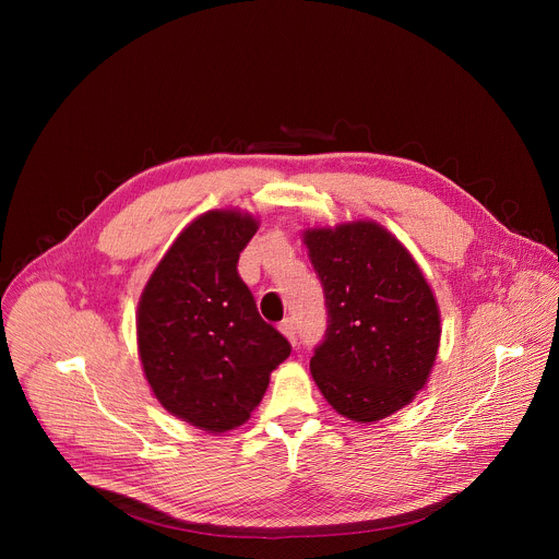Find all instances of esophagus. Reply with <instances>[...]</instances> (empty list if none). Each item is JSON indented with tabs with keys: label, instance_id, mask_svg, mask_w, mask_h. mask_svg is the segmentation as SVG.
<instances>
[{
	"label": "esophagus",
	"instance_id": "obj_1",
	"mask_svg": "<svg viewBox=\"0 0 559 559\" xmlns=\"http://www.w3.org/2000/svg\"><path fill=\"white\" fill-rule=\"evenodd\" d=\"M283 334H285V338L292 343V345H296L298 343V336H296V323L292 321V318H285V321L281 323V328H278Z\"/></svg>",
	"mask_w": 559,
	"mask_h": 559
}]
</instances>
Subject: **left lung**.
<instances>
[{"mask_svg":"<svg viewBox=\"0 0 559 559\" xmlns=\"http://www.w3.org/2000/svg\"><path fill=\"white\" fill-rule=\"evenodd\" d=\"M328 332L311 376L345 418L376 423L409 405L440 345L438 302L412 254L371 221L305 231Z\"/></svg>","mask_w":559,"mask_h":559,"instance_id":"8db88e82","label":"left lung"}]
</instances>
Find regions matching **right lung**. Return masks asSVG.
I'll use <instances>...</instances> for the list:
<instances>
[{
  "instance_id": "obj_1",
  "label": "right lung",
  "mask_w": 559,
  "mask_h": 559,
  "mask_svg": "<svg viewBox=\"0 0 559 559\" xmlns=\"http://www.w3.org/2000/svg\"><path fill=\"white\" fill-rule=\"evenodd\" d=\"M257 221L212 210L192 221L152 272L136 316L145 378L173 416L212 433L243 425L292 352L265 323L238 257Z\"/></svg>"
}]
</instances>
